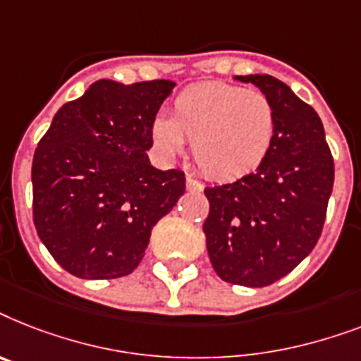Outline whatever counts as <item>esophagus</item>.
I'll list each match as a JSON object with an SVG mask.
<instances>
[{"instance_id": "34e87169", "label": "esophagus", "mask_w": 361, "mask_h": 361, "mask_svg": "<svg viewBox=\"0 0 361 361\" xmlns=\"http://www.w3.org/2000/svg\"><path fill=\"white\" fill-rule=\"evenodd\" d=\"M186 188H188L190 192H201V190H203V184L199 183V180H195V178L186 177Z\"/></svg>"}]
</instances>
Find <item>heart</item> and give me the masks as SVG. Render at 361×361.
<instances>
[{
  "label": "heart",
  "mask_w": 361,
  "mask_h": 361,
  "mask_svg": "<svg viewBox=\"0 0 361 361\" xmlns=\"http://www.w3.org/2000/svg\"><path fill=\"white\" fill-rule=\"evenodd\" d=\"M152 143L175 157L192 143L199 171L218 180H235L255 171L272 149L276 111L267 94L226 82L190 85L173 102L171 119L158 115Z\"/></svg>",
  "instance_id": "1"
}]
</instances>
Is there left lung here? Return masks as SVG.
<instances>
[{
	"label": "left lung",
	"mask_w": 361,
	"mask_h": 361,
	"mask_svg": "<svg viewBox=\"0 0 361 361\" xmlns=\"http://www.w3.org/2000/svg\"><path fill=\"white\" fill-rule=\"evenodd\" d=\"M235 78L257 85L272 102L276 135L257 171L204 188L210 210L203 233L224 281L267 287L315 247L334 186V158L321 117L289 85L268 74Z\"/></svg>",
	"instance_id": "left-lung-1"
}]
</instances>
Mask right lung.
<instances>
[{
  "label": "right lung",
  "instance_id": "obj_1",
  "mask_svg": "<svg viewBox=\"0 0 361 361\" xmlns=\"http://www.w3.org/2000/svg\"><path fill=\"white\" fill-rule=\"evenodd\" d=\"M175 83L99 80L66 102L37 145L31 167L37 235L82 279L128 276L152 227L177 204L186 178L152 167L151 125Z\"/></svg>",
  "mask_w": 361,
  "mask_h": 361
}]
</instances>
